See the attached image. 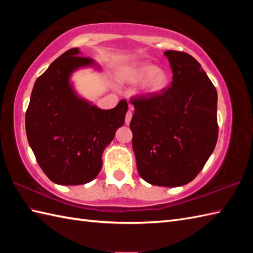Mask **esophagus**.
<instances>
[{
    "mask_svg": "<svg viewBox=\"0 0 253 253\" xmlns=\"http://www.w3.org/2000/svg\"><path fill=\"white\" fill-rule=\"evenodd\" d=\"M131 117H132V113H131V111L129 110V111H128V112L126 113V117H125V122H126L127 125L130 123Z\"/></svg>",
    "mask_w": 253,
    "mask_h": 253,
    "instance_id": "esophagus-1",
    "label": "esophagus"
}]
</instances>
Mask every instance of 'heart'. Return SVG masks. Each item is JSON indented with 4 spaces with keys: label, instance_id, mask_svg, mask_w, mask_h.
Returning a JSON list of instances; mask_svg holds the SVG:
<instances>
[{
    "label": "heart",
    "instance_id": "heart-1",
    "mask_svg": "<svg viewBox=\"0 0 253 253\" xmlns=\"http://www.w3.org/2000/svg\"><path fill=\"white\" fill-rule=\"evenodd\" d=\"M127 80L138 83L143 80L142 90L147 94H158L168 87L169 76L163 68H157L150 63H141L130 68L126 74Z\"/></svg>",
    "mask_w": 253,
    "mask_h": 253
}]
</instances>
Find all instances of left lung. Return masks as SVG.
Listing matches in <instances>:
<instances>
[{
    "label": "left lung",
    "instance_id": "left-lung-1",
    "mask_svg": "<svg viewBox=\"0 0 253 253\" xmlns=\"http://www.w3.org/2000/svg\"><path fill=\"white\" fill-rule=\"evenodd\" d=\"M173 82L158 94L131 98L138 173L155 186L178 187L200 173L216 146L217 92L196 58L169 50Z\"/></svg>",
    "mask_w": 253,
    "mask_h": 253
}]
</instances>
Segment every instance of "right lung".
Returning a JSON list of instances; mask_svg holds the SVG:
<instances>
[{"instance_id":"add662e5","label":"right lung","mask_w":253,"mask_h":253,"mask_svg":"<svg viewBox=\"0 0 253 253\" xmlns=\"http://www.w3.org/2000/svg\"><path fill=\"white\" fill-rule=\"evenodd\" d=\"M74 47L57 57L36 80L26 112L29 146L38 164L58 185H84L102 168V153L124 125L126 100L114 109L101 110L75 92L69 77L93 65Z\"/></svg>"}]
</instances>
